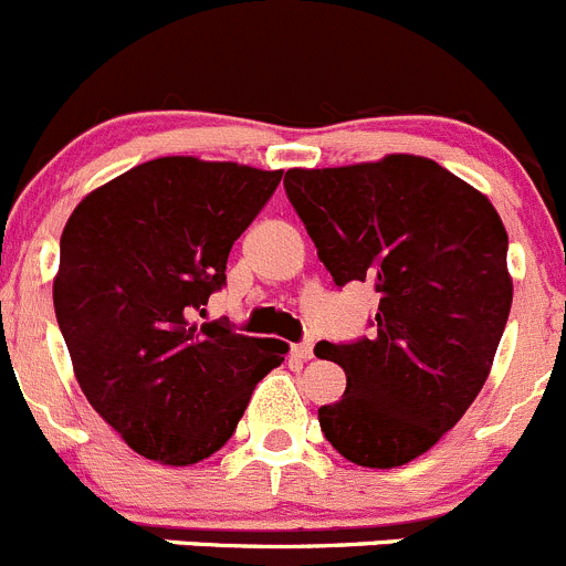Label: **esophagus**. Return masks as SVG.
<instances>
[{"mask_svg": "<svg viewBox=\"0 0 566 566\" xmlns=\"http://www.w3.org/2000/svg\"><path fill=\"white\" fill-rule=\"evenodd\" d=\"M293 354L298 356V359H312V354H315V343H312V339H304V343H295L293 345Z\"/></svg>", "mask_w": 566, "mask_h": 566, "instance_id": "obj_1", "label": "esophagus"}]
</instances>
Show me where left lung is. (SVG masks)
Here are the masks:
<instances>
[{
    "label": "left lung",
    "instance_id": "1",
    "mask_svg": "<svg viewBox=\"0 0 566 566\" xmlns=\"http://www.w3.org/2000/svg\"><path fill=\"white\" fill-rule=\"evenodd\" d=\"M284 190L334 284L378 293L370 339L315 345L348 378L317 409L323 434L359 468H400L462 420L492 370L514 293L501 216L415 155L290 168Z\"/></svg>",
    "mask_w": 566,
    "mask_h": 566
}]
</instances>
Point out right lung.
<instances>
[{"mask_svg":"<svg viewBox=\"0 0 566 566\" xmlns=\"http://www.w3.org/2000/svg\"><path fill=\"white\" fill-rule=\"evenodd\" d=\"M282 171L157 157L91 190L60 238L52 298L87 403L135 453L188 468L229 442L282 339L196 323Z\"/></svg>","mask_w":566,"mask_h":566,"instance_id":"right-lung-1","label":"right lung"}]
</instances>
